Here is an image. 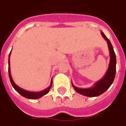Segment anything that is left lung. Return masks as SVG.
<instances>
[{
  "mask_svg": "<svg viewBox=\"0 0 126 126\" xmlns=\"http://www.w3.org/2000/svg\"><path fill=\"white\" fill-rule=\"evenodd\" d=\"M101 35L105 38V40L107 42L109 50V55H110V62L109 65V67L107 71L106 72L105 76L99 81H98L94 84L93 87L88 88H79L75 86L72 84V86L74 87L75 90L77 93H79L80 94L84 95L86 96H90V97H94L98 96L99 95L102 94L103 93L105 92L111 86L112 83L115 77V72H116V56L114 52L113 48L111 44V42L109 40L103 32H100Z\"/></svg>",
  "mask_w": 126,
  "mask_h": 126,
  "instance_id": "8db88e82",
  "label": "left lung"
}]
</instances>
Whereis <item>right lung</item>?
<instances>
[{
	"label": "right lung",
	"instance_id": "add662e5",
	"mask_svg": "<svg viewBox=\"0 0 126 126\" xmlns=\"http://www.w3.org/2000/svg\"><path fill=\"white\" fill-rule=\"evenodd\" d=\"M11 51L10 52L9 56V79L11 81V83L12 84L13 87L14 88L17 93H19L21 96H23V97L26 98H30V99H36V98H40L42 97V96L47 94V93L49 92L50 89L52 87V80L51 79V82H50V85L48 87L44 89V90L40 91V92H30V91H28V90L22 89L21 88L19 87L17 85L15 84L14 81L13 80L12 77H11V71H10V55H11Z\"/></svg>",
	"mask_w": 126,
	"mask_h": 126
}]
</instances>
